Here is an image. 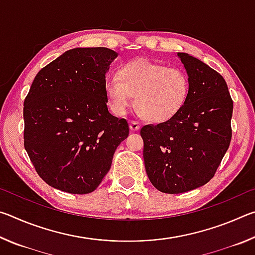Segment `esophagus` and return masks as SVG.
<instances>
[{"mask_svg": "<svg viewBox=\"0 0 255 255\" xmlns=\"http://www.w3.org/2000/svg\"><path fill=\"white\" fill-rule=\"evenodd\" d=\"M129 127H130L132 131H136L140 128V124L137 123V122H130V123H129Z\"/></svg>", "mask_w": 255, "mask_h": 255, "instance_id": "esophagus-1", "label": "esophagus"}]
</instances>
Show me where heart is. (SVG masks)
Masks as SVG:
<instances>
[{"instance_id": "obj_1", "label": "heart", "mask_w": 255, "mask_h": 255, "mask_svg": "<svg viewBox=\"0 0 255 255\" xmlns=\"http://www.w3.org/2000/svg\"><path fill=\"white\" fill-rule=\"evenodd\" d=\"M190 90L188 75L146 59L127 63L106 81V93L117 115H125L133 105L152 123L161 124L175 117L187 102Z\"/></svg>"}]
</instances>
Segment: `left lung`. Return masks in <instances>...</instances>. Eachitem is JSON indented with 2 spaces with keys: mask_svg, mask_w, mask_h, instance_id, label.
I'll return each instance as SVG.
<instances>
[{
  "mask_svg": "<svg viewBox=\"0 0 255 255\" xmlns=\"http://www.w3.org/2000/svg\"><path fill=\"white\" fill-rule=\"evenodd\" d=\"M176 55L190 82L187 102L175 117L140 130L146 173L165 193L187 192L210 181L232 138L233 100L224 77L191 55Z\"/></svg>",
  "mask_w": 255,
  "mask_h": 255,
  "instance_id": "8db88e82",
  "label": "left lung"
}]
</instances>
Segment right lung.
I'll return each instance as SVG.
<instances>
[{
	"label": "right lung",
	"instance_id": "obj_1",
	"mask_svg": "<svg viewBox=\"0 0 255 255\" xmlns=\"http://www.w3.org/2000/svg\"><path fill=\"white\" fill-rule=\"evenodd\" d=\"M118 53L73 48L34 77L24 100V148L47 184L74 195L94 191L129 133L108 110L106 74Z\"/></svg>",
	"mask_w": 255,
	"mask_h": 255
}]
</instances>
